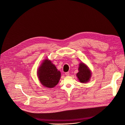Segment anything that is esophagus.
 <instances>
[{
	"mask_svg": "<svg viewBox=\"0 0 125 125\" xmlns=\"http://www.w3.org/2000/svg\"><path fill=\"white\" fill-rule=\"evenodd\" d=\"M65 75H66V76H69V75H70L69 72H66V73H65Z\"/></svg>",
	"mask_w": 125,
	"mask_h": 125,
	"instance_id": "esophagus-1",
	"label": "esophagus"
}]
</instances>
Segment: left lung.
Instances as JSON below:
<instances>
[{
	"instance_id": "1",
	"label": "left lung",
	"mask_w": 125,
	"mask_h": 125,
	"mask_svg": "<svg viewBox=\"0 0 125 125\" xmlns=\"http://www.w3.org/2000/svg\"><path fill=\"white\" fill-rule=\"evenodd\" d=\"M91 71L83 63H81L79 65V72L77 74V76L81 83H86L90 80L91 77Z\"/></svg>"
}]
</instances>
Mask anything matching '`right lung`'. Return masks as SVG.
I'll return each instance as SVG.
<instances>
[{
  "label": "right lung",
  "mask_w": 125,
  "mask_h": 125,
  "mask_svg": "<svg viewBox=\"0 0 125 125\" xmlns=\"http://www.w3.org/2000/svg\"><path fill=\"white\" fill-rule=\"evenodd\" d=\"M38 77L42 84L46 87L52 88L58 83L61 73L50 61L46 59L39 68Z\"/></svg>",
  "instance_id": "right-lung-1"
}]
</instances>
